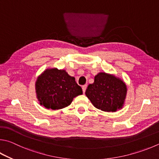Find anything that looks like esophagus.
Segmentation results:
<instances>
[{"label":"esophagus","mask_w":159,"mask_h":159,"mask_svg":"<svg viewBox=\"0 0 159 159\" xmlns=\"http://www.w3.org/2000/svg\"><path fill=\"white\" fill-rule=\"evenodd\" d=\"M86 88H87V85H84L82 86V89H83V93H85V92L86 90Z\"/></svg>","instance_id":"esophagus-1"}]
</instances>
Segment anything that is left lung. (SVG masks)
<instances>
[{
	"instance_id": "8db88e82",
	"label": "left lung",
	"mask_w": 159,
	"mask_h": 159,
	"mask_svg": "<svg viewBox=\"0 0 159 159\" xmlns=\"http://www.w3.org/2000/svg\"><path fill=\"white\" fill-rule=\"evenodd\" d=\"M126 85L113 75L103 72L94 77L85 95L97 108L103 111L113 112L122 107L126 94Z\"/></svg>"
}]
</instances>
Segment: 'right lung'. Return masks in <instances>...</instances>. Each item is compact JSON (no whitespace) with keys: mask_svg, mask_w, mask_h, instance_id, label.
I'll return each instance as SVG.
<instances>
[{"mask_svg":"<svg viewBox=\"0 0 159 159\" xmlns=\"http://www.w3.org/2000/svg\"><path fill=\"white\" fill-rule=\"evenodd\" d=\"M35 85L40 104L52 110L67 107L74 97L83 94L74 78L57 69L44 71L37 78Z\"/></svg>","mask_w":159,"mask_h":159,"instance_id":"1","label":"right lung"}]
</instances>
